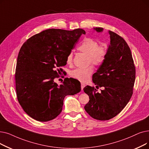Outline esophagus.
<instances>
[{"label":"esophagus","instance_id":"1","mask_svg":"<svg viewBox=\"0 0 149 149\" xmlns=\"http://www.w3.org/2000/svg\"><path fill=\"white\" fill-rule=\"evenodd\" d=\"M85 84L83 83H81V90L83 89V88H84V87H85Z\"/></svg>","mask_w":149,"mask_h":149}]
</instances>
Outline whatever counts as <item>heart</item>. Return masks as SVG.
I'll list each match as a JSON object with an SVG mask.
<instances>
[{
	"label": "heart",
	"instance_id": "heart-1",
	"mask_svg": "<svg viewBox=\"0 0 149 149\" xmlns=\"http://www.w3.org/2000/svg\"><path fill=\"white\" fill-rule=\"evenodd\" d=\"M80 52L88 56V64H92L95 66H100L104 62L108 53V47L105 44H99L97 41L91 38L86 37L82 40L77 48ZM66 63L71 65L73 63V54L70 52L66 57ZM94 72L93 66L86 68H77L71 71L70 75L74 79L82 82L88 81Z\"/></svg>",
	"mask_w": 149,
	"mask_h": 149
}]
</instances>
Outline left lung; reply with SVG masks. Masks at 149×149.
Returning <instances> with one entry per match:
<instances>
[{"mask_svg": "<svg viewBox=\"0 0 149 149\" xmlns=\"http://www.w3.org/2000/svg\"><path fill=\"white\" fill-rule=\"evenodd\" d=\"M98 32L102 28L95 29ZM110 45L106 58L93 75L96 88L103 87L101 93L86 86L84 92L89 100L85 109L90 116L107 120L117 116L127 105L133 93L136 69L130 47L122 36L109 30Z\"/></svg>", "mask_w": 149, "mask_h": 149, "instance_id": "8db88e82", "label": "left lung"}]
</instances>
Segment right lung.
I'll return each instance as SVG.
<instances>
[{
  "label": "right lung",
  "mask_w": 149,
  "mask_h": 149,
  "mask_svg": "<svg viewBox=\"0 0 149 149\" xmlns=\"http://www.w3.org/2000/svg\"><path fill=\"white\" fill-rule=\"evenodd\" d=\"M81 29H50L31 36L21 48L15 72L17 100L31 118L47 122L62 111L64 99L81 91L80 83L65 78L63 84L54 81L63 72L67 55L78 42Z\"/></svg>",
  "instance_id": "obj_1"
}]
</instances>
